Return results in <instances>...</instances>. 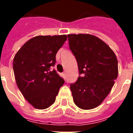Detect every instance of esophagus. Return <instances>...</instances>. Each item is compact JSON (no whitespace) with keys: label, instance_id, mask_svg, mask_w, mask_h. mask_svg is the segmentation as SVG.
Instances as JSON below:
<instances>
[{"label":"esophagus","instance_id":"1","mask_svg":"<svg viewBox=\"0 0 133 133\" xmlns=\"http://www.w3.org/2000/svg\"><path fill=\"white\" fill-rule=\"evenodd\" d=\"M61 75H62V77H63L65 78V72H63Z\"/></svg>","mask_w":133,"mask_h":133}]
</instances>
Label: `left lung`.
<instances>
[{
    "mask_svg": "<svg viewBox=\"0 0 133 133\" xmlns=\"http://www.w3.org/2000/svg\"><path fill=\"white\" fill-rule=\"evenodd\" d=\"M70 51L76 58L79 77L70 84L74 103L82 109L102 104L118 73V60L111 48L91 34H68Z\"/></svg>",
    "mask_w": 133,
    "mask_h": 133,
    "instance_id": "1",
    "label": "left lung"
}]
</instances>
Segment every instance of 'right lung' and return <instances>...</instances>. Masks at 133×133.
<instances>
[{"label": "right lung", "mask_w": 133, "mask_h": 133, "mask_svg": "<svg viewBox=\"0 0 133 133\" xmlns=\"http://www.w3.org/2000/svg\"><path fill=\"white\" fill-rule=\"evenodd\" d=\"M66 35L37 36L29 39L15 56L13 71L17 85L34 108L45 109L56 101L64 79L56 70V55Z\"/></svg>", "instance_id": "right-lung-1"}]
</instances>
